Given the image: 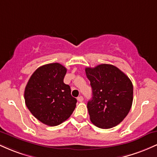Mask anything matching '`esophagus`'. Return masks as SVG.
<instances>
[{"mask_svg":"<svg viewBox=\"0 0 157 157\" xmlns=\"http://www.w3.org/2000/svg\"><path fill=\"white\" fill-rule=\"evenodd\" d=\"M77 100H78L79 102H82L83 101V97H82V96H80V97H77Z\"/></svg>","mask_w":157,"mask_h":157,"instance_id":"34e87169","label":"esophagus"}]
</instances>
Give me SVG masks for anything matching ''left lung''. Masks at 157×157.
<instances>
[{
  "mask_svg": "<svg viewBox=\"0 0 157 157\" xmlns=\"http://www.w3.org/2000/svg\"><path fill=\"white\" fill-rule=\"evenodd\" d=\"M92 89L88 102L90 120L94 125L108 129L120 124L130 111L133 102V84L117 67L100 64L86 68Z\"/></svg>",
  "mask_w": 157,
  "mask_h": 157,
  "instance_id": "8db88e82",
  "label": "left lung"
}]
</instances>
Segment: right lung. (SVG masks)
Instances as JSON below:
<instances>
[{
  "mask_svg": "<svg viewBox=\"0 0 157 157\" xmlns=\"http://www.w3.org/2000/svg\"><path fill=\"white\" fill-rule=\"evenodd\" d=\"M66 68L58 63L35 70L25 88L26 105L35 118L48 126L66 121L76 107L77 100L63 79Z\"/></svg>",
  "mask_w": 157,
  "mask_h": 157,
  "instance_id": "1",
  "label": "right lung"
}]
</instances>
